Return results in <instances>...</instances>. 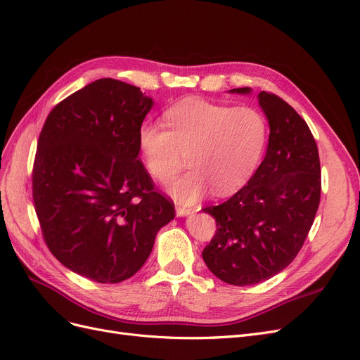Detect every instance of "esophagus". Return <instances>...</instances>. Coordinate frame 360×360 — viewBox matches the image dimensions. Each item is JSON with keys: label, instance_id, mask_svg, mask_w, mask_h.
Returning a JSON list of instances; mask_svg holds the SVG:
<instances>
[{"label": "esophagus", "instance_id": "34e87169", "mask_svg": "<svg viewBox=\"0 0 360 360\" xmlns=\"http://www.w3.org/2000/svg\"><path fill=\"white\" fill-rule=\"evenodd\" d=\"M176 212H177V216H188V214L192 213V209H191V207H186V205L176 204Z\"/></svg>", "mask_w": 360, "mask_h": 360}]
</instances>
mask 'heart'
I'll use <instances>...</instances> for the list:
<instances>
[{"label":"heart","mask_w":360,"mask_h":360,"mask_svg":"<svg viewBox=\"0 0 360 360\" xmlns=\"http://www.w3.org/2000/svg\"><path fill=\"white\" fill-rule=\"evenodd\" d=\"M168 130L146 122L138 130V147L153 179L168 181L183 168L188 155L192 168L172 181L171 193L192 202L212 186L217 195L242 188L252 176L267 139V122L255 108H236L189 97L163 112Z\"/></svg>","instance_id":"obj_1"}]
</instances>
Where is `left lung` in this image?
Here are the masks:
<instances>
[{"mask_svg":"<svg viewBox=\"0 0 360 360\" xmlns=\"http://www.w3.org/2000/svg\"><path fill=\"white\" fill-rule=\"evenodd\" d=\"M258 103L270 127L264 160L230 200L202 209L217 226L202 250L204 263L237 287L267 281L296 258L321 193L319 148L307 122L276 94L261 91Z\"/></svg>","mask_w":360,"mask_h":360,"instance_id":"1","label":"left lung"}]
</instances>
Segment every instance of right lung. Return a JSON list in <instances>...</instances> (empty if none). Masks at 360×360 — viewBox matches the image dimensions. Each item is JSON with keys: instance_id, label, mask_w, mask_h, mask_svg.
Instances as JSON below:
<instances>
[{"instance_id": "obj_1", "label": "right lung", "mask_w": 360, "mask_h": 360, "mask_svg": "<svg viewBox=\"0 0 360 360\" xmlns=\"http://www.w3.org/2000/svg\"><path fill=\"white\" fill-rule=\"evenodd\" d=\"M153 99L103 78L49 112L32 167L43 238L63 266L117 284L144 266L158 231L176 216L138 159V130Z\"/></svg>"}]
</instances>
